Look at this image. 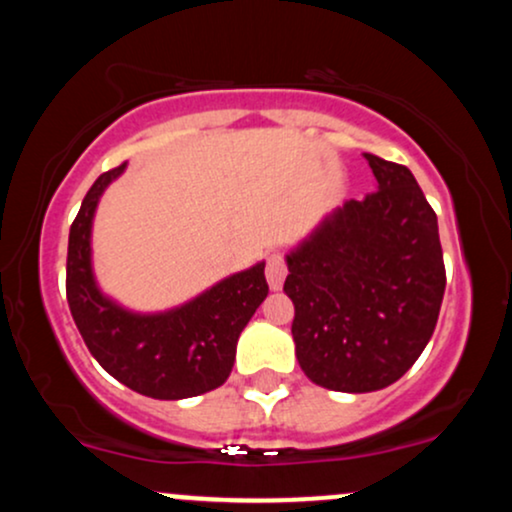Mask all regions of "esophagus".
Wrapping results in <instances>:
<instances>
[{
  "mask_svg": "<svg viewBox=\"0 0 512 512\" xmlns=\"http://www.w3.org/2000/svg\"><path fill=\"white\" fill-rule=\"evenodd\" d=\"M286 274H289V269H286V260L281 252H272L267 260V281L269 286H272L274 291H279L281 286H284V279Z\"/></svg>",
  "mask_w": 512,
  "mask_h": 512,
  "instance_id": "34e87169",
  "label": "esophagus"
}]
</instances>
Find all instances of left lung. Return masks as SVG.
Masks as SVG:
<instances>
[{"label":"left lung","instance_id":"obj_1","mask_svg":"<svg viewBox=\"0 0 512 512\" xmlns=\"http://www.w3.org/2000/svg\"><path fill=\"white\" fill-rule=\"evenodd\" d=\"M363 156L378 190L334 209L286 257L298 363L334 392L402 378L436 330L445 293L436 211L407 166Z\"/></svg>","mask_w":512,"mask_h":512}]
</instances>
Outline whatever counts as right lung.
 Segmentation results:
<instances>
[{
  "instance_id": "right-lung-1",
  "label": "right lung",
  "mask_w": 512,
  "mask_h": 512,
  "mask_svg": "<svg viewBox=\"0 0 512 512\" xmlns=\"http://www.w3.org/2000/svg\"><path fill=\"white\" fill-rule=\"evenodd\" d=\"M117 166L91 185L69 228L67 303L101 366L129 390L154 399H185L226 383L243 327L267 298L264 262L219 281L168 313L139 315L98 291L91 269V223Z\"/></svg>"
}]
</instances>
